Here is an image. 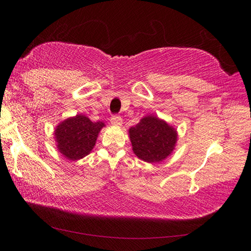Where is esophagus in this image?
Returning <instances> with one entry per match:
<instances>
[{
    "label": "esophagus",
    "instance_id": "1",
    "mask_svg": "<svg viewBox=\"0 0 251 251\" xmlns=\"http://www.w3.org/2000/svg\"><path fill=\"white\" fill-rule=\"evenodd\" d=\"M111 125L114 126H120L122 125V118L121 116H118V115H114L111 118Z\"/></svg>",
    "mask_w": 251,
    "mask_h": 251
}]
</instances>
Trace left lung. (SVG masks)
Instances as JSON below:
<instances>
[{
  "instance_id": "left-lung-1",
  "label": "left lung",
  "mask_w": 251,
  "mask_h": 251,
  "mask_svg": "<svg viewBox=\"0 0 251 251\" xmlns=\"http://www.w3.org/2000/svg\"><path fill=\"white\" fill-rule=\"evenodd\" d=\"M129 138L138 159L149 163H160L174 152L178 132L164 120L151 114L144 116L139 123L129 129Z\"/></svg>"
}]
</instances>
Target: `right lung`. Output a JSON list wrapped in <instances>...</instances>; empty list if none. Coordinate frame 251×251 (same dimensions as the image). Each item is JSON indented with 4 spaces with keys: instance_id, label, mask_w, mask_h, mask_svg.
<instances>
[{
    "instance_id": "obj_1",
    "label": "right lung",
    "mask_w": 251,
    "mask_h": 251,
    "mask_svg": "<svg viewBox=\"0 0 251 251\" xmlns=\"http://www.w3.org/2000/svg\"><path fill=\"white\" fill-rule=\"evenodd\" d=\"M104 126V122H92L83 114L71 116L54 129L57 149L70 161L83 159L95 147L99 132Z\"/></svg>"
}]
</instances>
